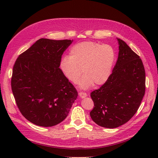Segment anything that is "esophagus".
Wrapping results in <instances>:
<instances>
[{
    "label": "esophagus",
    "instance_id": "1",
    "mask_svg": "<svg viewBox=\"0 0 158 158\" xmlns=\"http://www.w3.org/2000/svg\"><path fill=\"white\" fill-rule=\"evenodd\" d=\"M78 95L80 98H85V97H87V94H85L84 92H79Z\"/></svg>",
    "mask_w": 158,
    "mask_h": 158
}]
</instances>
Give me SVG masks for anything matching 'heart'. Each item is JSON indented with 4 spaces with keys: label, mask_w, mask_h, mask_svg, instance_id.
Masks as SVG:
<instances>
[{
    "label": "heart",
    "mask_w": 158,
    "mask_h": 158,
    "mask_svg": "<svg viewBox=\"0 0 158 158\" xmlns=\"http://www.w3.org/2000/svg\"><path fill=\"white\" fill-rule=\"evenodd\" d=\"M115 59V52L110 45L83 41L71 47L70 56L61 57L59 69L72 83H76L82 72L84 76L79 80L78 85L80 88L85 89L94 84L99 86L107 82Z\"/></svg>",
    "instance_id": "b5f03b06"
}]
</instances>
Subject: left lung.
<instances>
[{"label":"left lung","instance_id":"left-lung-1","mask_svg":"<svg viewBox=\"0 0 158 158\" xmlns=\"http://www.w3.org/2000/svg\"><path fill=\"white\" fill-rule=\"evenodd\" d=\"M118 55L109 78L90 94L94 103L89 114L100 127L114 128L135 115L144 97L146 74L140 56L117 38Z\"/></svg>","mask_w":158,"mask_h":158}]
</instances>
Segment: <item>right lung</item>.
Instances as JSON below:
<instances>
[{
  "mask_svg": "<svg viewBox=\"0 0 158 158\" xmlns=\"http://www.w3.org/2000/svg\"><path fill=\"white\" fill-rule=\"evenodd\" d=\"M73 40H37L14 65L11 86L22 115L34 125L52 127L67 117L78 97L59 63Z\"/></svg>",
  "mask_w": 158,
  "mask_h": 158,
  "instance_id": "right-lung-1",
  "label": "right lung"
}]
</instances>
